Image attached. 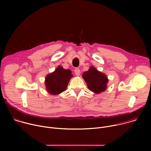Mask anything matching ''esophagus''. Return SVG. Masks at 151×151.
Segmentation results:
<instances>
[{
  "label": "esophagus",
  "mask_w": 151,
  "mask_h": 151,
  "mask_svg": "<svg viewBox=\"0 0 151 151\" xmlns=\"http://www.w3.org/2000/svg\"><path fill=\"white\" fill-rule=\"evenodd\" d=\"M75 73L76 76H79L80 75V73H81V71L79 70V69L78 68H76L75 69Z\"/></svg>",
  "instance_id": "34e87169"
}]
</instances>
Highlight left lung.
Here are the masks:
<instances>
[{"mask_svg":"<svg viewBox=\"0 0 151 151\" xmlns=\"http://www.w3.org/2000/svg\"><path fill=\"white\" fill-rule=\"evenodd\" d=\"M82 78L87 83L88 89L95 94L103 93L107 88L108 78L94 66H91L88 71L84 72Z\"/></svg>","mask_w":151,"mask_h":151,"instance_id":"obj_1","label":"left lung"}]
</instances>
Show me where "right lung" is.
<instances>
[{
	"label": "right lung",
	"instance_id": "obj_1",
	"mask_svg": "<svg viewBox=\"0 0 151 151\" xmlns=\"http://www.w3.org/2000/svg\"><path fill=\"white\" fill-rule=\"evenodd\" d=\"M73 77L69 69H64L58 66L55 70L47 75L45 83L46 90L51 95H58L64 91L70 79Z\"/></svg>",
	"mask_w": 151,
	"mask_h": 151
}]
</instances>
